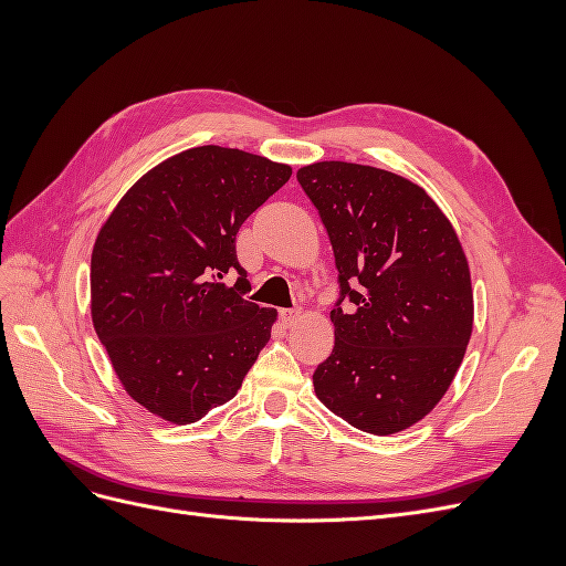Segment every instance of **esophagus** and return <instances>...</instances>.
Returning a JSON list of instances; mask_svg holds the SVG:
<instances>
[{"mask_svg":"<svg viewBox=\"0 0 566 566\" xmlns=\"http://www.w3.org/2000/svg\"><path fill=\"white\" fill-rule=\"evenodd\" d=\"M300 316H302L300 310H283V312H281V321H283L285 325H295Z\"/></svg>","mask_w":566,"mask_h":566,"instance_id":"1","label":"esophagus"}]
</instances>
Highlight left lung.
I'll use <instances>...</instances> for the list:
<instances>
[{
    "label": "left lung",
    "instance_id": "obj_1",
    "mask_svg": "<svg viewBox=\"0 0 566 566\" xmlns=\"http://www.w3.org/2000/svg\"><path fill=\"white\" fill-rule=\"evenodd\" d=\"M297 181L335 252L333 354L314 373L323 406L368 434L408 430L451 387L472 335L468 256L422 186L370 165L325 160ZM347 296L354 304L342 311Z\"/></svg>",
    "mask_w": 566,
    "mask_h": 566
}]
</instances>
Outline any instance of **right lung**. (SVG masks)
I'll return each mask as SVG.
<instances>
[{
	"instance_id": "add662e5",
	"label": "right lung",
	"mask_w": 566,
	"mask_h": 566,
	"mask_svg": "<svg viewBox=\"0 0 566 566\" xmlns=\"http://www.w3.org/2000/svg\"><path fill=\"white\" fill-rule=\"evenodd\" d=\"M290 175L238 148H188L148 169L101 227L94 331L148 413L188 424L241 389L279 314L243 297L235 233ZM229 270L233 289L218 281Z\"/></svg>"
}]
</instances>
